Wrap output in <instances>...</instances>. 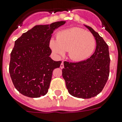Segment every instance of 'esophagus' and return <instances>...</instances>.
Instances as JSON below:
<instances>
[{"instance_id":"obj_1","label":"esophagus","mask_w":122,"mask_h":122,"mask_svg":"<svg viewBox=\"0 0 122 122\" xmlns=\"http://www.w3.org/2000/svg\"><path fill=\"white\" fill-rule=\"evenodd\" d=\"M64 68V65H63V62H62V63L60 64V68Z\"/></svg>"}]
</instances>
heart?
Wrapping results in <instances>:
<instances>
[{
  "instance_id": "b5f03b06",
  "label": "heart",
  "mask_w": 122,
  "mask_h": 122,
  "mask_svg": "<svg viewBox=\"0 0 122 122\" xmlns=\"http://www.w3.org/2000/svg\"><path fill=\"white\" fill-rule=\"evenodd\" d=\"M49 46L56 55L63 56L68 51L71 60L80 62L92 54L95 49L96 41L90 32L81 28L73 27L59 32L57 40H51Z\"/></svg>"
}]
</instances>
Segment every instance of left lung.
Returning a JSON list of instances; mask_svg holds the SVG:
<instances>
[{
	"mask_svg": "<svg viewBox=\"0 0 122 122\" xmlns=\"http://www.w3.org/2000/svg\"><path fill=\"white\" fill-rule=\"evenodd\" d=\"M95 37L96 49L89 59L79 62H64L62 76L69 93L74 97L87 99L102 91L109 74L108 46L98 33L84 25Z\"/></svg>",
	"mask_w": 122,
	"mask_h": 122,
	"instance_id": "obj_1",
	"label": "left lung"
}]
</instances>
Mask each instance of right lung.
I'll return each mask as SVG.
<instances>
[{"instance_id": "add662e5", "label": "right lung", "mask_w": 122, "mask_h": 122, "mask_svg": "<svg viewBox=\"0 0 122 122\" xmlns=\"http://www.w3.org/2000/svg\"><path fill=\"white\" fill-rule=\"evenodd\" d=\"M65 22L37 25L15 41L9 72L15 87L23 95L39 98L48 93L52 71L62 63L49 57V41L55 29Z\"/></svg>"}]
</instances>
